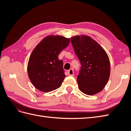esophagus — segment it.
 I'll return each instance as SVG.
<instances>
[{
  "mask_svg": "<svg viewBox=\"0 0 131 131\" xmlns=\"http://www.w3.org/2000/svg\"><path fill=\"white\" fill-rule=\"evenodd\" d=\"M68 74L70 76H73L74 75V70L73 69H70L68 71Z\"/></svg>",
  "mask_w": 131,
  "mask_h": 131,
  "instance_id": "esophagus-1",
  "label": "esophagus"
}]
</instances>
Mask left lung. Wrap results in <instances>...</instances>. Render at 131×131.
<instances>
[{
	"instance_id": "1",
	"label": "left lung",
	"mask_w": 131,
	"mask_h": 131,
	"mask_svg": "<svg viewBox=\"0 0 131 131\" xmlns=\"http://www.w3.org/2000/svg\"><path fill=\"white\" fill-rule=\"evenodd\" d=\"M71 42L81 65L77 78L79 89L90 96L101 92L110 77L108 54L97 41L86 35L73 37Z\"/></svg>"
}]
</instances>
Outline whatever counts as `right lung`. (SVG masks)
Here are the masks:
<instances>
[{
  "mask_svg": "<svg viewBox=\"0 0 131 131\" xmlns=\"http://www.w3.org/2000/svg\"><path fill=\"white\" fill-rule=\"evenodd\" d=\"M70 39L59 35L45 37L35 47L28 63V77L35 88L49 92L59 88L66 77L63 61L58 59Z\"/></svg>",
  "mask_w": 131,
  "mask_h": 131,
  "instance_id": "obj_1",
  "label": "right lung"
}]
</instances>
